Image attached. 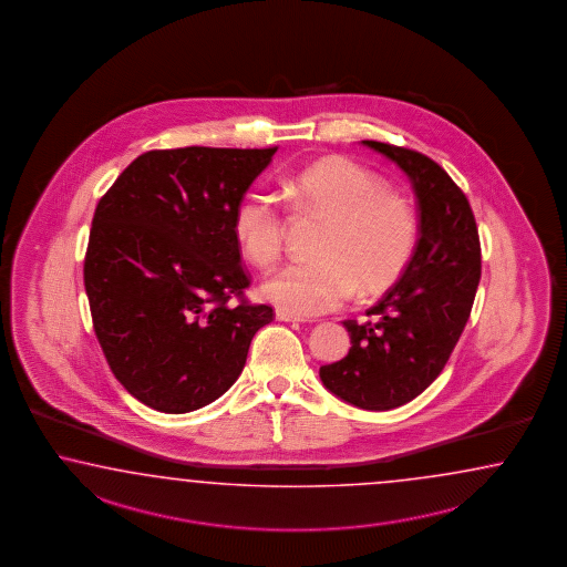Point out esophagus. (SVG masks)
<instances>
[{"instance_id": "obj_1", "label": "esophagus", "mask_w": 567, "mask_h": 567, "mask_svg": "<svg viewBox=\"0 0 567 567\" xmlns=\"http://www.w3.org/2000/svg\"><path fill=\"white\" fill-rule=\"evenodd\" d=\"M277 319L278 321H305L303 318H299V316H295V313H289V311H285V309H278Z\"/></svg>"}]
</instances>
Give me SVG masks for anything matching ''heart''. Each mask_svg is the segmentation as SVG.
<instances>
[{
    "label": "heart",
    "instance_id": "b5f03b06",
    "mask_svg": "<svg viewBox=\"0 0 567 567\" xmlns=\"http://www.w3.org/2000/svg\"><path fill=\"white\" fill-rule=\"evenodd\" d=\"M295 205L328 217L316 244L318 260L287 264L262 282V297L309 318L344 305L357 289L377 292L405 270L417 244L415 210L385 190L373 172L330 157L299 169L287 182ZM287 219L275 194L254 188L234 210L235 241L249 262H277Z\"/></svg>",
    "mask_w": 567,
    "mask_h": 567
}]
</instances>
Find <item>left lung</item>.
Returning a JSON list of instances; mask_svg holds the SVG:
<instances>
[{"mask_svg": "<svg viewBox=\"0 0 567 567\" xmlns=\"http://www.w3.org/2000/svg\"><path fill=\"white\" fill-rule=\"evenodd\" d=\"M405 172L420 210V239L400 280L367 319H346L350 350L319 369L333 395L362 410H393L442 373L470 319L482 248L467 196L424 153L362 141Z\"/></svg>", "mask_w": 567, "mask_h": 567, "instance_id": "1", "label": "left lung"}]
</instances>
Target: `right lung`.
Listing matches in <instances>:
<instances>
[{
	"mask_svg": "<svg viewBox=\"0 0 567 567\" xmlns=\"http://www.w3.org/2000/svg\"><path fill=\"white\" fill-rule=\"evenodd\" d=\"M277 150L143 153L97 203L83 262L94 332L121 385L157 412L221 398L275 319L244 297L234 210Z\"/></svg>",
	"mask_w": 567,
	"mask_h": 567,
	"instance_id": "right-lung-1",
	"label": "right lung"
}]
</instances>
